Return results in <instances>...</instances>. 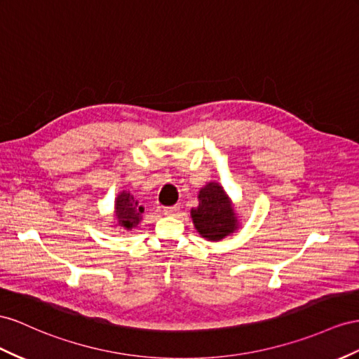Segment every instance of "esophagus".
Segmentation results:
<instances>
[{"mask_svg": "<svg viewBox=\"0 0 359 359\" xmlns=\"http://www.w3.org/2000/svg\"><path fill=\"white\" fill-rule=\"evenodd\" d=\"M180 211V207H164L163 208V212H164V215H166V216H175L177 215V212Z\"/></svg>", "mask_w": 359, "mask_h": 359, "instance_id": "obj_1", "label": "esophagus"}]
</instances>
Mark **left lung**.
Instances as JSON below:
<instances>
[{
  "mask_svg": "<svg viewBox=\"0 0 359 359\" xmlns=\"http://www.w3.org/2000/svg\"><path fill=\"white\" fill-rule=\"evenodd\" d=\"M198 201L199 205L191 208L190 216L202 238L220 241L238 229L240 220L234 202L219 182H207L199 190Z\"/></svg>",
  "mask_w": 359,
  "mask_h": 359,
  "instance_id": "8db88e82",
  "label": "left lung"
}]
</instances>
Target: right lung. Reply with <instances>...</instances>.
Masks as SVG:
<instances>
[{
  "mask_svg": "<svg viewBox=\"0 0 359 359\" xmlns=\"http://www.w3.org/2000/svg\"><path fill=\"white\" fill-rule=\"evenodd\" d=\"M144 208L140 205L139 201L128 190L119 191L118 198L114 199V224L113 226L121 231H131L137 228L142 222V212Z\"/></svg>",
  "mask_w": 359,
  "mask_h": 359,
  "instance_id": "1",
  "label": "right lung"
}]
</instances>
